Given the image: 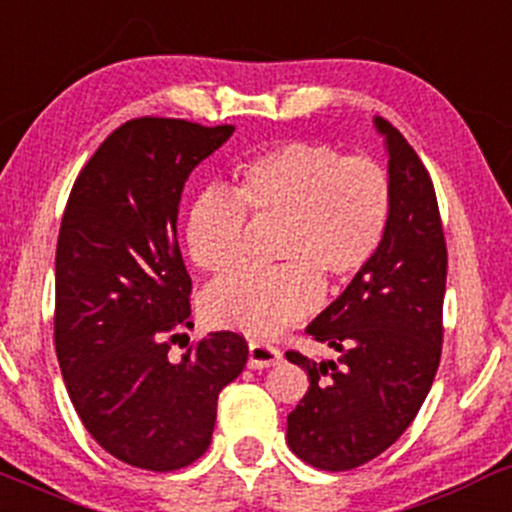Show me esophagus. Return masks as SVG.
Instances as JSON below:
<instances>
[{
    "instance_id": "1",
    "label": "esophagus",
    "mask_w": 512,
    "mask_h": 512,
    "mask_svg": "<svg viewBox=\"0 0 512 512\" xmlns=\"http://www.w3.org/2000/svg\"><path fill=\"white\" fill-rule=\"evenodd\" d=\"M280 363H283V353H280V348H275L266 341L249 343V367L261 370V367H275Z\"/></svg>"
}]
</instances>
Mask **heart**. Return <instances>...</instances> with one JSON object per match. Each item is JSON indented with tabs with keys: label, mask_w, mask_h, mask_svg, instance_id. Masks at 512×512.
<instances>
[{
	"label": "heart",
	"mask_w": 512,
	"mask_h": 512,
	"mask_svg": "<svg viewBox=\"0 0 512 512\" xmlns=\"http://www.w3.org/2000/svg\"><path fill=\"white\" fill-rule=\"evenodd\" d=\"M278 220L275 268H241L212 283L203 317L217 329L273 336L304 317L321 278L348 283L380 251L392 217L387 171L365 154L343 157L321 142H278L232 166L229 193L208 188L186 215V249L208 273L244 256V227Z\"/></svg>",
	"instance_id": "b5f03b06"
}]
</instances>
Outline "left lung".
<instances>
[{"instance_id":"1","label":"left lung","mask_w":512,"mask_h":512,"mask_svg":"<svg viewBox=\"0 0 512 512\" xmlns=\"http://www.w3.org/2000/svg\"><path fill=\"white\" fill-rule=\"evenodd\" d=\"M389 154L392 217L377 256L319 314L307 333L341 353L287 360L309 389L287 416V445L324 472L360 467L411 426L442 353L447 246L433 181L406 137L375 118Z\"/></svg>"}]
</instances>
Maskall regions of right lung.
I'll return each instance as SVG.
<instances>
[{
	"mask_svg": "<svg viewBox=\"0 0 512 512\" xmlns=\"http://www.w3.org/2000/svg\"><path fill=\"white\" fill-rule=\"evenodd\" d=\"M234 125L135 118L103 140L74 181L55 256V350L74 409L108 455L147 472L188 467L210 447L217 396L249 346L191 329V275L176 220L191 171ZM186 336V333H183Z\"/></svg>",
	"mask_w": 512,
	"mask_h": 512,
	"instance_id": "1",
	"label": "right lung"
}]
</instances>
